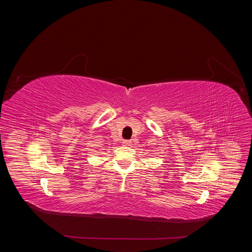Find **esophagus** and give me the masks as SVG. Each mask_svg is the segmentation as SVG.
Wrapping results in <instances>:
<instances>
[{"label": "esophagus", "mask_w": 252, "mask_h": 252, "mask_svg": "<svg viewBox=\"0 0 252 252\" xmlns=\"http://www.w3.org/2000/svg\"><path fill=\"white\" fill-rule=\"evenodd\" d=\"M123 143H124L125 147H130L131 146V141L130 140H125Z\"/></svg>", "instance_id": "esophagus-1"}]
</instances>
